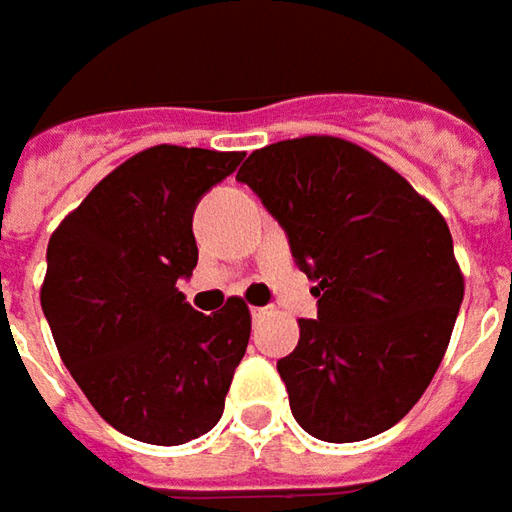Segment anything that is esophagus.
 <instances>
[{
	"mask_svg": "<svg viewBox=\"0 0 512 512\" xmlns=\"http://www.w3.org/2000/svg\"><path fill=\"white\" fill-rule=\"evenodd\" d=\"M269 314H272L269 309H252V317H255V320H263V317H269Z\"/></svg>",
	"mask_w": 512,
	"mask_h": 512,
	"instance_id": "obj_1",
	"label": "esophagus"
}]
</instances>
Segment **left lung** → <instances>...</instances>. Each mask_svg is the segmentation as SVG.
<instances>
[{
	"label": "left lung",
	"mask_w": 512,
	"mask_h": 512,
	"mask_svg": "<svg viewBox=\"0 0 512 512\" xmlns=\"http://www.w3.org/2000/svg\"><path fill=\"white\" fill-rule=\"evenodd\" d=\"M314 280L317 320L277 371L323 442L388 431L431 385L465 297L445 218L377 155L334 135L255 150L238 172Z\"/></svg>",
	"instance_id": "left-lung-1"
}]
</instances>
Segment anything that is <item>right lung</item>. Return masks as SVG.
Listing matches in <instances>:
<instances>
[{
	"label": "right lung",
	"mask_w": 512,
	"mask_h": 512,
	"mask_svg": "<svg viewBox=\"0 0 512 512\" xmlns=\"http://www.w3.org/2000/svg\"><path fill=\"white\" fill-rule=\"evenodd\" d=\"M243 152L158 144L115 167L47 243L42 283L56 348L115 431L184 445L218 425L252 317L240 297L212 314L178 291L198 263L192 215Z\"/></svg>",
	"instance_id": "add662e5"
}]
</instances>
